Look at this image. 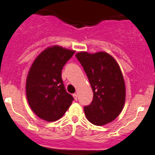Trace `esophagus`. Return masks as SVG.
<instances>
[{"label":"esophagus","mask_w":155,"mask_h":155,"mask_svg":"<svg viewBox=\"0 0 155 155\" xmlns=\"http://www.w3.org/2000/svg\"><path fill=\"white\" fill-rule=\"evenodd\" d=\"M73 96H74V99H75V100H76V101H77V97H78V94H76V93H74V94H73Z\"/></svg>","instance_id":"esophagus-1"}]
</instances>
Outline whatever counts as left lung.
Listing matches in <instances>:
<instances>
[{"label":"left lung","instance_id":"left-lung-1","mask_svg":"<svg viewBox=\"0 0 155 155\" xmlns=\"http://www.w3.org/2000/svg\"><path fill=\"white\" fill-rule=\"evenodd\" d=\"M76 57L93 92L92 103L84 108L87 119L97 126L109 123L120 115L125 101V84L120 65L105 51H80Z\"/></svg>","mask_w":155,"mask_h":155}]
</instances>
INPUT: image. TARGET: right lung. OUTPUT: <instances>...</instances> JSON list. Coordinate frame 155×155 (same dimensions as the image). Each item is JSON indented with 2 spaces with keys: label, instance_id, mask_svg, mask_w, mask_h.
Segmentation results:
<instances>
[{
  "label": "right lung",
  "instance_id": "right-lung-1",
  "mask_svg": "<svg viewBox=\"0 0 155 155\" xmlns=\"http://www.w3.org/2000/svg\"><path fill=\"white\" fill-rule=\"evenodd\" d=\"M75 51L52 46L42 51L32 64L26 79L29 106L39 118L54 122L63 116L74 97L68 93L61 78L62 69Z\"/></svg>",
  "mask_w": 155,
  "mask_h": 155
}]
</instances>
